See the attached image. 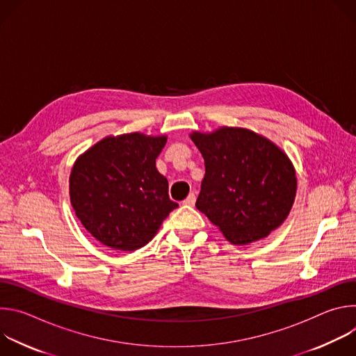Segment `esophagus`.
I'll list each match as a JSON object with an SVG mask.
<instances>
[{"label":"esophagus","instance_id":"1","mask_svg":"<svg viewBox=\"0 0 356 356\" xmlns=\"http://www.w3.org/2000/svg\"><path fill=\"white\" fill-rule=\"evenodd\" d=\"M194 202H195V194H194V193H190L188 197L183 201V204H184V206H188V207H193Z\"/></svg>","mask_w":356,"mask_h":356}]
</instances>
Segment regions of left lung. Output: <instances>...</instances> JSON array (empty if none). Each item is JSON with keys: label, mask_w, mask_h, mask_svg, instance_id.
<instances>
[{"label": "left lung", "mask_w": 356, "mask_h": 356, "mask_svg": "<svg viewBox=\"0 0 356 356\" xmlns=\"http://www.w3.org/2000/svg\"><path fill=\"white\" fill-rule=\"evenodd\" d=\"M206 163L195 207L234 245L268 236L287 218L297 191L284 152L246 128L190 134Z\"/></svg>", "instance_id": "1"}]
</instances>
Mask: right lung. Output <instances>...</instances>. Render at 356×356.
Wrapping results in <instances>:
<instances>
[{
  "mask_svg": "<svg viewBox=\"0 0 356 356\" xmlns=\"http://www.w3.org/2000/svg\"><path fill=\"white\" fill-rule=\"evenodd\" d=\"M168 136L140 132L106 136L70 172V202L83 227L103 245L131 252L145 246L179 207L156 158Z\"/></svg>",
  "mask_w": 356,
  "mask_h": 356,
  "instance_id": "add662e5",
  "label": "right lung"
}]
</instances>
